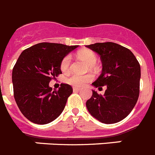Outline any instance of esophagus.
Listing matches in <instances>:
<instances>
[{"mask_svg":"<svg viewBox=\"0 0 155 155\" xmlns=\"http://www.w3.org/2000/svg\"><path fill=\"white\" fill-rule=\"evenodd\" d=\"M80 90H81L80 87H74V88H73V91H74V92H76V91H80Z\"/></svg>","mask_w":155,"mask_h":155,"instance_id":"esophagus-1","label":"esophagus"}]
</instances>
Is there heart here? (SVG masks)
Returning a JSON list of instances; mask_svg holds the SVG:
<instances>
[{
	"label": "heart",
	"instance_id": "1",
	"mask_svg": "<svg viewBox=\"0 0 155 155\" xmlns=\"http://www.w3.org/2000/svg\"><path fill=\"white\" fill-rule=\"evenodd\" d=\"M79 59L83 60L87 63L90 67H92L97 62V56L93 51L90 50H82L78 53ZM71 56L70 55H67L63 58L60 63V69L62 72L67 74L71 70ZM93 79V77L91 74L79 75L76 74H73L70 75L67 78V82L74 87H82L87 83L90 82Z\"/></svg>",
	"mask_w": 155,
	"mask_h": 155
}]
</instances>
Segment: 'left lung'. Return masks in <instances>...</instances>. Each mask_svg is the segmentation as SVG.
I'll return each instance as SVG.
<instances>
[{"mask_svg":"<svg viewBox=\"0 0 155 155\" xmlns=\"http://www.w3.org/2000/svg\"><path fill=\"white\" fill-rule=\"evenodd\" d=\"M100 56L103 71L92 83L96 88L107 85L104 96L92 90L86 107L95 118L114 124L129 115L140 95V65L129 49L113 42L86 45Z\"/></svg>","mask_w":155,"mask_h":155,"instance_id":"1","label":"left lung"}]
</instances>
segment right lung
<instances>
[{
	"label": "right lung",
	"instance_id": "add662e5",
	"mask_svg": "<svg viewBox=\"0 0 155 155\" xmlns=\"http://www.w3.org/2000/svg\"><path fill=\"white\" fill-rule=\"evenodd\" d=\"M77 47L42 42L20 54L12 70L13 92L18 109L29 121L48 124L63 112L72 87L61 84L59 90L53 91L48 84L62 74L63 58Z\"/></svg>",
	"mask_w": 155,
	"mask_h": 155
}]
</instances>
